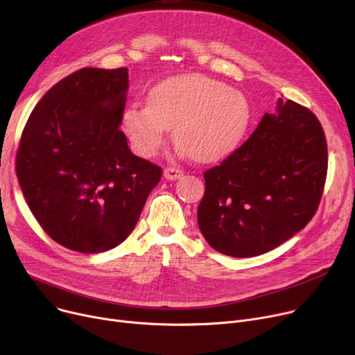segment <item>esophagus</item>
Masks as SVG:
<instances>
[{"label": "esophagus", "mask_w": 355, "mask_h": 355, "mask_svg": "<svg viewBox=\"0 0 355 355\" xmlns=\"http://www.w3.org/2000/svg\"><path fill=\"white\" fill-rule=\"evenodd\" d=\"M182 175H184V171L180 170V168H175V166H166L164 170V177L166 180H177Z\"/></svg>", "instance_id": "esophagus-1"}]
</instances>
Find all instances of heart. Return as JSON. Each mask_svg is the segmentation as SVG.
Masks as SVG:
<instances>
[{
  "label": "heart",
  "mask_w": 355,
  "mask_h": 355,
  "mask_svg": "<svg viewBox=\"0 0 355 355\" xmlns=\"http://www.w3.org/2000/svg\"><path fill=\"white\" fill-rule=\"evenodd\" d=\"M250 105L240 90L206 76L166 79L151 89L148 106L134 103L123 114V126L135 151L155 157L166 129L175 144L201 162L230 155L250 123Z\"/></svg>",
  "instance_id": "b5f03b06"
}]
</instances>
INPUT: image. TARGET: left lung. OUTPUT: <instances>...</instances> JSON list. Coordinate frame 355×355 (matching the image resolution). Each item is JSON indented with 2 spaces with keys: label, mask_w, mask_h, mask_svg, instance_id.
I'll return each mask as SVG.
<instances>
[{
  "label": "left lung",
  "mask_w": 355,
  "mask_h": 355,
  "mask_svg": "<svg viewBox=\"0 0 355 355\" xmlns=\"http://www.w3.org/2000/svg\"><path fill=\"white\" fill-rule=\"evenodd\" d=\"M327 171V138L318 118L293 101H279L276 115L265 114L243 145L204 171L198 227L223 254H263L311 221Z\"/></svg>",
  "instance_id": "8db88e82"
}]
</instances>
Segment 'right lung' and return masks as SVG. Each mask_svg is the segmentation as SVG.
<instances>
[{
    "label": "right lung",
    "instance_id": "right-lung-1",
    "mask_svg": "<svg viewBox=\"0 0 355 355\" xmlns=\"http://www.w3.org/2000/svg\"><path fill=\"white\" fill-rule=\"evenodd\" d=\"M128 69L85 67L55 83L23 129L15 171L42 229L101 253L134 230L162 168L130 153L121 122Z\"/></svg>",
    "mask_w": 355,
    "mask_h": 355
}]
</instances>
